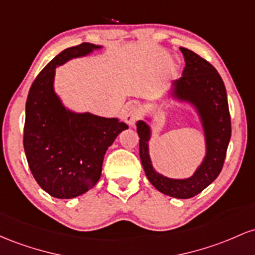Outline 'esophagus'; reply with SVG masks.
Wrapping results in <instances>:
<instances>
[{"label":"esophagus","instance_id":"esophagus-1","mask_svg":"<svg viewBox=\"0 0 255 255\" xmlns=\"http://www.w3.org/2000/svg\"><path fill=\"white\" fill-rule=\"evenodd\" d=\"M137 119H138V111H137V108L135 106H128L124 112L125 123H127L128 127H132Z\"/></svg>","mask_w":255,"mask_h":255}]
</instances>
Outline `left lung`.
Masks as SVG:
<instances>
[{"mask_svg": "<svg viewBox=\"0 0 255 255\" xmlns=\"http://www.w3.org/2000/svg\"><path fill=\"white\" fill-rule=\"evenodd\" d=\"M185 67L172 82L164 99L194 108L205 138V156L195 172L187 178H170L154 168L149 154L151 128L144 120L136 123L139 136V158L145 176L155 189L176 199H190L201 193L218 177L231 137L228 97L222 77L210 62L187 48H179ZM145 120H151L145 117Z\"/></svg>", "mask_w": 255, "mask_h": 255, "instance_id": "obj_1", "label": "left lung"}]
</instances>
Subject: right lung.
Listing matches in <instances>:
<instances>
[{
    "label": "right lung",
    "instance_id": "obj_1",
    "mask_svg": "<svg viewBox=\"0 0 255 255\" xmlns=\"http://www.w3.org/2000/svg\"><path fill=\"white\" fill-rule=\"evenodd\" d=\"M102 48L82 43L61 51L43 68L28 91L25 154L39 187L56 199H73L90 190L101 177L108 147L128 128L118 118L74 112L55 93L56 67Z\"/></svg>",
    "mask_w": 255,
    "mask_h": 255
}]
</instances>
